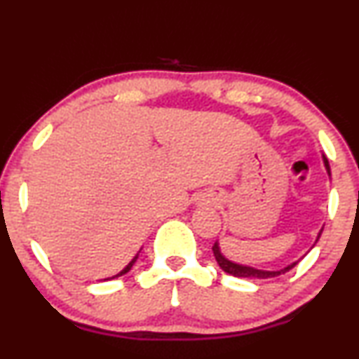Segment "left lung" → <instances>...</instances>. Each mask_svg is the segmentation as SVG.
Instances as JSON below:
<instances>
[{"mask_svg": "<svg viewBox=\"0 0 359 359\" xmlns=\"http://www.w3.org/2000/svg\"><path fill=\"white\" fill-rule=\"evenodd\" d=\"M323 161H325V167L327 170V174L331 175L330 172V163H327V158L323 155ZM323 231H319V236H321ZM318 236V239H319ZM212 250H214V257L215 261H217V264L221 266V269L224 273L231 274V276H236V278H249V279H269V278H278V276H283L286 274L287 271H291L292 267H294L297 262H292V264H289L284 267V269H279V271H262V269H256V267H250V266H243V264H236V262L229 261L227 257L222 256L221 252V248H219V243H215L212 245Z\"/></svg>", "mask_w": 359, "mask_h": 359, "instance_id": "obj_1", "label": "left lung"}]
</instances>
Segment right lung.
Wrapping results in <instances>:
<instances>
[{"instance_id":"right-lung-1","label":"right lung","mask_w":359,"mask_h":359,"mask_svg":"<svg viewBox=\"0 0 359 359\" xmlns=\"http://www.w3.org/2000/svg\"><path fill=\"white\" fill-rule=\"evenodd\" d=\"M137 257H138V254H137V256H135V257H133V259H132V261H130V262H128V264H127V266H125V267H123V269H122V271H120V273H118V274H115V276H114V278H110V279H115V278H120V276H123V274H127V273H128V271H130V269H132V266H133V264H135V261H137Z\"/></svg>"}]
</instances>
